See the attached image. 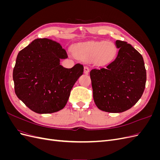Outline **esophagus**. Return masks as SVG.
Masks as SVG:
<instances>
[{"label": "esophagus", "mask_w": 160, "mask_h": 160, "mask_svg": "<svg viewBox=\"0 0 160 160\" xmlns=\"http://www.w3.org/2000/svg\"><path fill=\"white\" fill-rule=\"evenodd\" d=\"M89 71V68L88 66H85L84 67V73L85 74H88V72Z\"/></svg>", "instance_id": "1"}]
</instances>
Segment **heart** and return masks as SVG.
<instances>
[{
  "mask_svg": "<svg viewBox=\"0 0 160 160\" xmlns=\"http://www.w3.org/2000/svg\"><path fill=\"white\" fill-rule=\"evenodd\" d=\"M117 48L111 41H91L81 43L74 49V55L79 60L92 61L96 65H105L112 61Z\"/></svg>",
  "mask_w": 160,
  "mask_h": 160,
  "instance_id": "heart-1",
  "label": "heart"
}]
</instances>
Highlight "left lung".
<instances>
[{"label":"left lung","mask_w":160,"mask_h":160,"mask_svg":"<svg viewBox=\"0 0 160 160\" xmlns=\"http://www.w3.org/2000/svg\"><path fill=\"white\" fill-rule=\"evenodd\" d=\"M115 60L90 71L95 103L109 113L129 109L141 98L146 87V70L142 55L127 42L117 40Z\"/></svg>","instance_id":"left-lung-1"}]
</instances>
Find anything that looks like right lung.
I'll list each match as a JSON object with an SVG mask.
<instances>
[{"mask_svg":"<svg viewBox=\"0 0 160 160\" xmlns=\"http://www.w3.org/2000/svg\"><path fill=\"white\" fill-rule=\"evenodd\" d=\"M67 57L59 43L48 38L34 40L18 52L12 74L14 91L34 112L55 113L67 104L83 72L79 63L71 69L61 65L60 60Z\"/></svg>","mask_w":160,"mask_h":160,"instance_id":"obj_1","label":"right lung"}]
</instances>
